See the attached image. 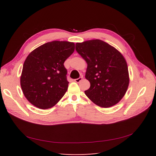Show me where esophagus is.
Listing matches in <instances>:
<instances>
[{"instance_id":"esophagus-1","label":"esophagus","mask_w":156,"mask_h":156,"mask_svg":"<svg viewBox=\"0 0 156 156\" xmlns=\"http://www.w3.org/2000/svg\"><path fill=\"white\" fill-rule=\"evenodd\" d=\"M82 80V76H80V78H77V79H75L74 82H77V83H78V82H80Z\"/></svg>"}]
</instances>
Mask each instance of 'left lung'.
<instances>
[{
  "mask_svg": "<svg viewBox=\"0 0 156 156\" xmlns=\"http://www.w3.org/2000/svg\"><path fill=\"white\" fill-rule=\"evenodd\" d=\"M76 50L87 62L85 78L90 87L85 94L94 104L108 108L124 97L129 84L128 66L117 49L100 39L76 43Z\"/></svg>",
  "mask_w": 156,
  "mask_h": 156,
  "instance_id": "1",
  "label": "left lung"
}]
</instances>
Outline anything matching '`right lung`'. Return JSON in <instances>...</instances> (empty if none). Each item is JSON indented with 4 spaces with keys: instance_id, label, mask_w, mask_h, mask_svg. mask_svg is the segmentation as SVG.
<instances>
[{
    "instance_id": "1",
    "label": "right lung",
    "mask_w": 156,
    "mask_h": 156,
    "mask_svg": "<svg viewBox=\"0 0 156 156\" xmlns=\"http://www.w3.org/2000/svg\"><path fill=\"white\" fill-rule=\"evenodd\" d=\"M74 49L73 42L53 41L28 55L23 64L20 83L30 103L39 108L48 109L61 100L69 84L64 63Z\"/></svg>"
}]
</instances>
